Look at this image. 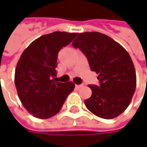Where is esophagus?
Returning <instances> with one entry per match:
<instances>
[{"mask_svg": "<svg viewBox=\"0 0 147 147\" xmlns=\"http://www.w3.org/2000/svg\"><path fill=\"white\" fill-rule=\"evenodd\" d=\"M82 86H83V85H76V89H80Z\"/></svg>", "mask_w": 147, "mask_h": 147, "instance_id": "1", "label": "esophagus"}]
</instances>
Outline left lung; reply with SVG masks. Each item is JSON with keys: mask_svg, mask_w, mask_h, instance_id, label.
I'll use <instances>...</instances> for the list:
<instances>
[{"mask_svg": "<svg viewBox=\"0 0 147 147\" xmlns=\"http://www.w3.org/2000/svg\"><path fill=\"white\" fill-rule=\"evenodd\" d=\"M86 55L90 69L98 75L100 85L92 90L85 105L103 119H113L124 112L136 91V73L129 53L110 37L99 32L80 33L72 42Z\"/></svg>", "mask_w": 147, "mask_h": 147, "instance_id": "left-lung-1", "label": "left lung"}]
</instances>
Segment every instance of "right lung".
I'll use <instances>...</instances> for the list:
<instances>
[{
	"label": "right lung",
	"mask_w": 147,
	"mask_h": 147,
	"mask_svg": "<svg viewBox=\"0 0 147 147\" xmlns=\"http://www.w3.org/2000/svg\"><path fill=\"white\" fill-rule=\"evenodd\" d=\"M77 34L61 31L44 34L21 55L15 71V85L24 108L34 117L48 119L55 116L73 91V83L55 82L52 78L57 74L58 53Z\"/></svg>",
	"instance_id": "1"
}]
</instances>
